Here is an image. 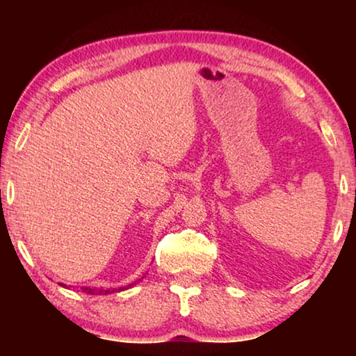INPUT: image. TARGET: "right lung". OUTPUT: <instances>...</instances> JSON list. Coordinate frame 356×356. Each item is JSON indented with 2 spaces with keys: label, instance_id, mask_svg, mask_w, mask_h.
Instances as JSON below:
<instances>
[{
  "label": "right lung",
  "instance_id": "add662e5",
  "mask_svg": "<svg viewBox=\"0 0 356 356\" xmlns=\"http://www.w3.org/2000/svg\"><path fill=\"white\" fill-rule=\"evenodd\" d=\"M131 286V285H129ZM120 290H126V286H120V289H113V290H97V289H89V286H84V289H82V291H84V293H89V295H106V293H115V291H120Z\"/></svg>",
  "mask_w": 356,
  "mask_h": 356
}]
</instances>
